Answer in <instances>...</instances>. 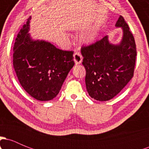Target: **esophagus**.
Listing matches in <instances>:
<instances>
[{"instance_id":"obj_1","label":"esophagus","mask_w":149,"mask_h":149,"mask_svg":"<svg viewBox=\"0 0 149 149\" xmlns=\"http://www.w3.org/2000/svg\"><path fill=\"white\" fill-rule=\"evenodd\" d=\"M73 58H74L75 64L76 65L80 64V63L82 62V61H83V57H82L81 54L78 52H76L74 53V54H73Z\"/></svg>"}]
</instances>
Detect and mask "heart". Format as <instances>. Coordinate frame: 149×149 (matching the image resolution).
Instances as JSON below:
<instances>
[{"instance_id":"b5f03b06","label":"heart","mask_w":149,"mask_h":149,"mask_svg":"<svg viewBox=\"0 0 149 149\" xmlns=\"http://www.w3.org/2000/svg\"><path fill=\"white\" fill-rule=\"evenodd\" d=\"M96 38V33L93 31L85 32L79 37V41L83 44H90L95 40Z\"/></svg>"}]
</instances>
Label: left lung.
<instances>
[{"label":"left lung","instance_id":"left-lung-1","mask_svg":"<svg viewBox=\"0 0 149 149\" xmlns=\"http://www.w3.org/2000/svg\"><path fill=\"white\" fill-rule=\"evenodd\" d=\"M116 26L123 30L118 44L111 43L107 36L81 48L87 91L92 98L101 102L116 96L134 74L136 56L134 36L122 16L119 17Z\"/></svg>","mask_w":149,"mask_h":149}]
</instances>
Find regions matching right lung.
Masks as SVG:
<instances>
[{
  "label": "right lung",
  "mask_w": 149,
  "mask_h": 149,
  "mask_svg": "<svg viewBox=\"0 0 149 149\" xmlns=\"http://www.w3.org/2000/svg\"><path fill=\"white\" fill-rule=\"evenodd\" d=\"M31 18L15 39L13 66L29 95L38 101L52 100L74 65L73 52L61 50L45 40H33L29 33Z\"/></svg>",
  "instance_id": "add662e5"
}]
</instances>
